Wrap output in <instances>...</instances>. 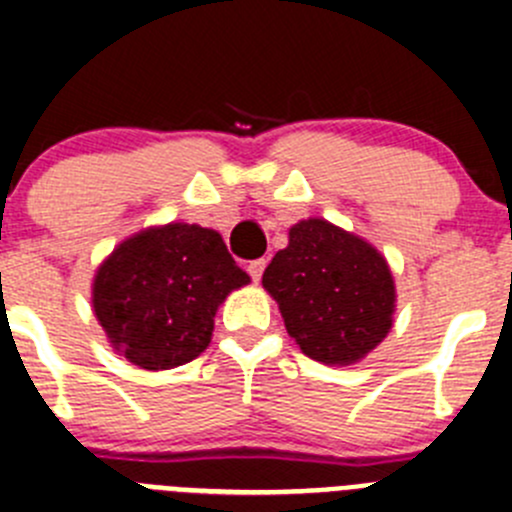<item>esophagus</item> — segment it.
Instances as JSON below:
<instances>
[{"label":"esophagus","mask_w":512,"mask_h":512,"mask_svg":"<svg viewBox=\"0 0 512 512\" xmlns=\"http://www.w3.org/2000/svg\"><path fill=\"white\" fill-rule=\"evenodd\" d=\"M264 269H266V259H256L248 264V274H251L253 281H259L261 276H264Z\"/></svg>","instance_id":"1"}]
</instances>
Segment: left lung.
<instances>
[{
    "mask_svg": "<svg viewBox=\"0 0 512 512\" xmlns=\"http://www.w3.org/2000/svg\"><path fill=\"white\" fill-rule=\"evenodd\" d=\"M261 281L294 342L320 363L365 358L393 325L396 287L386 259L327 220L294 225L289 246L271 259Z\"/></svg>",
    "mask_w": 512,
    "mask_h": 512,
    "instance_id": "left-lung-1",
    "label": "left lung"
}]
</instances>
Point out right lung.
Listing matches in <instances>:
<instances>
[{
    "label": "right lung",
    "mask_w": 512,
    "mask_h": 512,
    "mask_svg": "<svg viewBox=\"0 0 512 512\" xmlns=\"http://www.w3.org/2000/svg\"><path fill=\"white\" fill-rule=\"evenodd\" d=\"M248 274L220 233L187 223L131 236L93 281V312L116 353L147 370L185 365L208 348L218 304Z\"/></svg>",
    "instance_id": "1"
}]
</instances>
